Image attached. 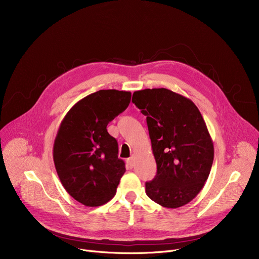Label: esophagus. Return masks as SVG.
I'll return each instance as SVG.
<instances>
[{
  "mask_svg": "<svg viewBox=\"0 0 259 259\" xmlns=\"http://www.w3.org/2000/svg\"><path fill=\"white\" fill-rule=\"evenodd\" d=\"M134 162H135V158H134V156H131L130 158H128V159H127V165H128V167H129L130 169H132V168H133V166H134Z\"/></svg>",
  "mask_w": 259,
  "mask_h": 259,
  "instance_id": "obj_1",
  "label": "esophagus"
}]
</instances>
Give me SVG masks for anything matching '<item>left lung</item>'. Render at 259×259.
I'll list each match as a JSON object with an SVG mask.
<instances>
[{
  "label": "left lung",
  "instance_id": "left-lung-1",
  "mask_svg": "<svg viewBox=\"0 0 259 259\" xmlns=\"http://www.w3.org/2000/svg\"><path fill=\"white\" fill-rule=\"evenodd\" d=\"M132 102L147 117L157 172L146 193L165 208H180L205 186L214 158L213 142L198 108L166 88L135 91Z\"/></svg>",
  "mask_w": 259,
  "mask_h": 259
}]
</instances>
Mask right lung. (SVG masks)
<instances>
[{"mask_svg":"<svg viewBox=\"0 0 259 259\" xmlns=\"http://www.w3.org/2000/svg\"><path fill=\"white\" fill-rule=\"evenodd\" d=\"M131 92L100 90L78 101L63 118L53 145L59 179L75 200L99 207L116 193L125 162L107 125L129 106Z\"/></svg>","mask_w":259,"mask_h":259,"instance_id":"add662e5","label":"right lung"}]
</instances>
